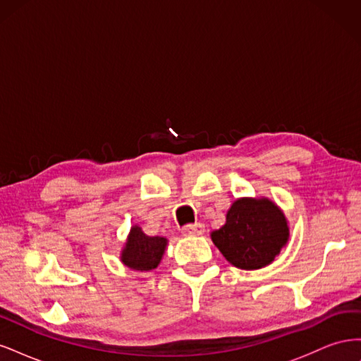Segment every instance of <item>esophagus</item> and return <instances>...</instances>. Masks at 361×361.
Masks as SVG:
<instances>
[{
  "label": "esophagus",
  "instance_id": "obj_1",
  "mask_svg": "<svg viewBox=\"0 0 361 361\" xmlns=\"http://www.w3.org/2000/svg\"><path fill=\"white\" fill-rule=\"evenodd\" d=\"M182 233L185 236H200L204 233V226L202 223L188 224L182 228Z\"/></svg>",
  "mask_w": 361,
  "mask_h": 361
}]
</instances>
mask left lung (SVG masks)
<instances>
[{
    "label": "left lung",
    "instance_id": "left-lung-1",
    "mask_svg": "<svg viewBox=\"0 0 361 361\" xmlns=\"http://www.w3.org/2000/svg\"><path fill=\"white\" fill-rule=\"evenodd\" d=\"M211 238L228 264L239 269H259L269 265L288 244L289 227L274 202L243 197L232 203L224 226Z\"/></svg>",
    "mask_w": 361,
    "mask_h": 361
}]
</instances>
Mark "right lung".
<instances>
[{"label": "right lung", "instance_id": "add662e5", "mask_svg": "<svg viewBox=\"0 0 361 361\" xmlns=\"http://www.w3.org/2000/svg\"><path fill=\"white\" fill-rule=\"evenodd\" d=\"M167 247V239L162 236H147L141 227H130V232L122 250L120 260L123 265L140 272L155 269Z\"/></svg>", "mask_w": 361, "mask_h": 361}]
</instances>
